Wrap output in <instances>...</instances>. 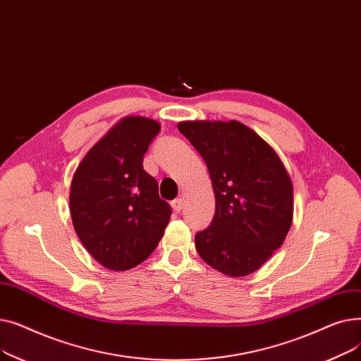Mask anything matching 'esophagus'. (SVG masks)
Instances as JSON below:
<instances>
[{"label": "esophagus", "instance_id": "esophagus-1", "mask_svg": "<svg viewBox=\"0 0 361 361\" xmlns=\"http://www.w3.org/2000/svg\"><path fill=\"white\" fill-rule=\"evenodd\" d=\"M173 207H174V211L176 212H180L181 209H183V206H184V199H181V197H178V199H176L173 203Z\"/></svg>", "mask_w": 361, "mask_h": 361}]
</instances>
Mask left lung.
<instances>
[{"label":"left lung","instance_id":"obj_1","mask_svg":"<svg viewBox=\"0 0 361 361\" xmlns=\"http://www.w3.org/2000/svg\"><path fill=\"white\" fill-rule=\"evenodd\" d=\"M177 127L202 155L215 193L214 219L195 238L199 256L228 276L256 272L293 224V181L286 165L240 121H181Z\"/></svg>","mask_w":361,"mask_h":361}]
</instances>
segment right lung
<instances>
[{
	"label": "right lung",
	"mask_w": 361,
	"mask_h": 361,
	"mask_svg": "<svg viewBox=\"0 0 361 361\" xmlns=\"http://www.w3.org/2000/svg\"><path fill=\"white\" fill-rule=\"evenodd\" d=\"M161 130L128 116L94 143L73 176L70 215L89 255L109 271H128L157 249L171 207L143 169V155Z\"/></svg>",
	"instance_id": "obj_1"
}]
</instances>
